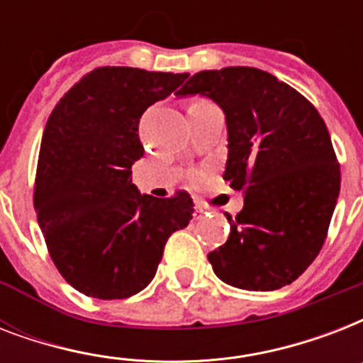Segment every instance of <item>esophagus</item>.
<instances>
[{
  "label": "esophagus",
  "instance_id": "34e87169",
  "mask_svg": "<svg viewBox=\"0 0 363 363\" xmlns=\"http://www.w3.org/2000/svg\"><path fill=\"white\" fill-rule=\"evenodd\" d=\"M203 213H205L203 207H201V205H196V211H194V218H196V220L203 218Z\"/></svg>",
  "mask_w": 363,
  "mask_h": 363
}]
</instances>
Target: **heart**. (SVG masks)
Returning a JSON list of instances; mask_svg holds the SVG:
<instances>
[{"instance_id":"obj_1","label":"heart","mask_w":363,"mask_h":363,"mask_svg":"<svg viewBox=\"0 0 363 363\" xmlns=\"http://www.w3.org/2000/svg\"><path fill=\"white\" fill-rule=\"evenodd\" d=\"M199 104H205V101H203V99H196V101H192L190 105H199Z\"/></svg>"}]
</instances>
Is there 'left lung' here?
I'll return each mask as SVG.
<instances>
[{"label":"left lung","mask_w":363,"mask_h":363,"mask_svg":"<svg viewBox=\"0 0 363 363\" xmlns=\"http://www.w3.org/2000/svg\"><path fill=\"white\" fill-rule=\"evenodd\" d=\"M205 96L226 115L224 181L245 190L230 238L207 254L230 286L269 292L294 282L318 256L337 205L341 171L318 111L267 71H199L177 92Z\"/></svg>","instance_id":"1"}]
</instances>
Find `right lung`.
Listing matches in <instances>:
<instances>
[{
  "mask_svg": "<svg viewBox=\"0 0 363 363\" xmlns=\"http://www.w3.org/2000/svg\"><path fill=\"white\" fill-rule=\"evenodd\" d=\"M186 73L98 67L48 116L33 205L54 265L84 296L124 299L148 286L169 235L188 226L186 192L152 198L131 182L145 148L139 118Z\"/></svg>",
  "mask_w": 363,
  "mask_h": 363,
  "instance_id": "add662e5",
  "label": "right lung"
}]
</instances>
